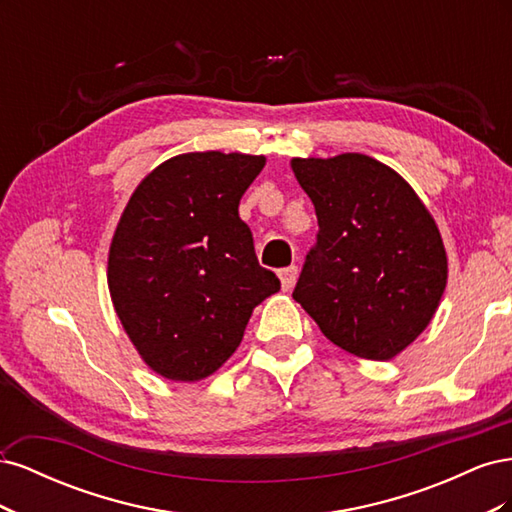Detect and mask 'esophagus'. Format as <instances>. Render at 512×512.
<instances>
[{
	"label": "esophagus",
	"mask_w": 512,
	"mask_h": 512,
	"mask_svg": "<svg viewBox=\"0 0 512 512\" xmlns=\"http://www.w3.org/2000/svg\"><path fill=\"white\" fill-rule=\"evenodd\" d=\"M297 275H299V267L297 265H290L286 269L280 271V280H282V288L284 290H290L294 286V282H297Z\"/></svg>",
	"instance_id": "obj_1"
}]
</instances>
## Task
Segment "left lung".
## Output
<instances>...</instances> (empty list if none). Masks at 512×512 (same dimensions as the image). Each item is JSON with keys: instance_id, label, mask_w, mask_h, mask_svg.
<instances>
[{"instance_id": "8db88e82", "label": "left lung", "mask_w": 512, "mask_h": 512, "mask_svg": "<svg viewBox=\"0 0 512 512\" xmlns=\"http://www.w3.org/2000/svg\"><path fill=\"white\" fill-rule=\"evenodd\" d=\"M318 235L292 299L324 337L389 361L425 331L446 288L440 230L393 168L363 156L294 158Z\"/></svg>"}]
</instances>
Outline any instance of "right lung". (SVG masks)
I'll list each match as a JSON object with an SVG mask.
<instances>
[{
	"label": "right lung",
	"instance_id": "obj_1",
	"mask_svg": "<svg viewBox=\"0 0 512 512\" xmlns=\"http://www.w3.org/2000/svg\"><path fill=\"white\" fill-rule=\"evenodd\" d=\"M262 156L183 153L149 173L117 224L108 254L115 312L160 376L196 382L237 350L258 303L280 290L258 265L239 200Z\"/></svg>",
	"mask_w": 512,
	"mask_h": 512
}]
</instances>
